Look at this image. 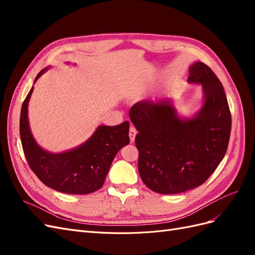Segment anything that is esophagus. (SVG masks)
Wrapping results in <instances>:
<instances>
[{
    "label": "esophagus",
    "instance_id": "34e87169",
    "mask_svg": "<svg viewBox=\"0 0 255 255\" xmlns=\"http://www.w3.org/2000/svg\"><path fill=\"white\" fill-rule=\"evenodd\" d=\"M136 133H137L136 128H135L134 127L130 126V127H129V129H128V136H129V140L132 141V142L135 140V136H136Z\"/></svg>",
    "mask_w": 255,
    "mask_h": 255
}]
</instances>
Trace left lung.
Wrapping results in <instances>:
<instances>
[{
	"mask_svg": "<svg viewBox=\"0 0 255 255\" xmlns=\"http://www.w3.org/2000/svg\"><path fill=\"white\" fill-rule=\"evenodd\" d=\"M188 81L202 84L204 105L182 120L168 100L134 104L129 118L138 133V171L158 194L172 195L202 185L227 152L232 118L222 84L205 64L189 68Z\"/></svg>",
	"mask_w": 255,
	"mask_h": 255,
	"instance_id": "8db88e82",
	"label": "left lung"
}]
</instances>
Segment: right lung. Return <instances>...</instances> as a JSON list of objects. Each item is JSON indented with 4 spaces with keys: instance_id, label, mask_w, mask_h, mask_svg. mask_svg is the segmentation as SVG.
Wrapping results in <instances>:
<instances>
[{
    "instance_id": "add662e5",
    "label": "right lung",
    "mask_w": 255,
    "mask_h": 255,
    "mask_svg": "<svg viewBox=\"0 0 255 255\" xmlns=\"http://www.w3.org/2000/svg\"><path fill=\"white\" fill-rule=\"evenodd\" d=\"M45 70L38 73L35 81ZM33 89L23 102L20 115V137L29 168L44 185L65 194L87 195L101 188L116 154L129 142L128 121L115 127H99L76 149L60 154L49 153L36 143L28 127L27 105Z\"/></svg>"
}]
</instances>
